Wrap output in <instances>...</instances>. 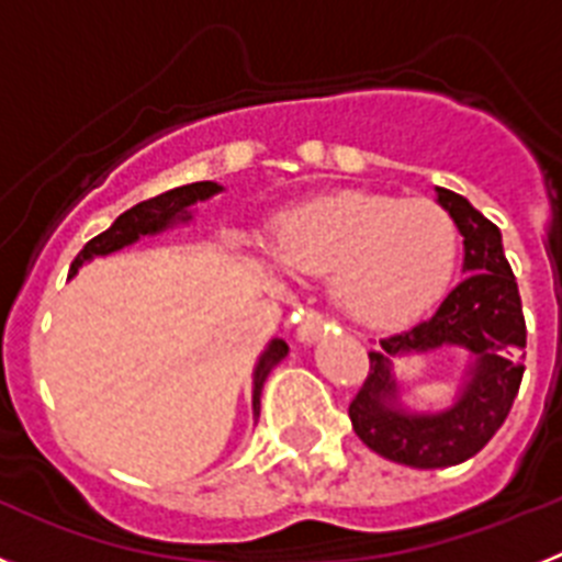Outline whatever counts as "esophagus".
Instances as JSON below:
<instances>
[{
    "instance_id": "obj_1",
    "label": "esophagus",
    "mask_w": 562,
    "mask_h": 562,
    "mask_svg": "<svg viewBox=\"0 0 562 562\" xmlns=\"http://www.w3.org/2000/svg\"><path fill=\"white\" fill-rule=\"evenodd\" d=\"M295 317H297L295 335H297V340H301V342H315L317 337H321L326 329H329V321H326V317L321 315V312L301 310V315H295Z\"/></svg>"
}]
</instances>
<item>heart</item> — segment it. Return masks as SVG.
<instances>
[{
	"mask_svg": "<svg viewBox=\"0 0 562 562\" xmlns=\"http://www.w3.org/2000/svg\"><path fill=\"white\" fill-rule=\"evenodd\" d=\"M461 250L434 200L337 191L286 211L276 258L295 276H329L337 310L366 326L408 324L445 295Z\"/></svg>",
	"mask_w": 562,
	"mask_h": 562,
	"instance_id": "heart-1",
	"label": "heart"
}]
</instances>
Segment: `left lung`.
Instances as JSON below:
<instances>
[{"instance_id":"1","label":"left lung","mask_w":562,"mask_h":562,"mask_svg":"<svg viewBox=\"0 0 562 562\" xmlns=\"http://www.w3.org/2000/svg\"><path fill=\"white\" fill-rule=\"evenodd\" d=\"M436 196L464 236V281L428 321L382 337V351H369V376L349 405L351 428L366 448L416 470L453 467L479 453L509 416L524 380L526 321L501 231L459 193L436 188ZM439 345H459L474 357L460 400L439 415L400 409L390 357Z\"/></svg>"}]
</instances>
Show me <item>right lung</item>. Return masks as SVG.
<instances>
[{"label":"right lung","mask_w":562,"mask_h":562,"mask_svg":"<svg viewBox=\"0 0 562 562\" xmlns=\"http://www.w3.org/2000/svg\"><path fill=\"white\" fill-rule=\"evenodd\" d=\"M222 186L216 182H191V186H182V188H173V191L160 193V196H154V200L140 202V205L128 207L126 213H121L117 220L112 222L109 231H103L101 236L89 238L83 250L78 252L72 267H69V276H76L78 267L83 261L95 256H109V252L121 250V247L132 245L137 241L140 236H151V233H160L166 227H171L173 222H188L191 220V213L188 207L193 202H202V200H211L213 193H220ZM290 346L284 340H272L267 346V351L261 355L256 366V374H252V414L258 416L261 411V389H265V380L272 369H276L278 362L284 360Z\"/></svg>","instance_id":"right-lung-1"}]
</instances>
